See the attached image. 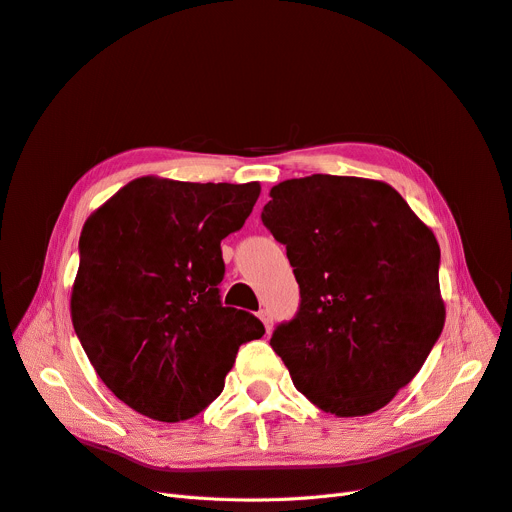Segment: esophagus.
I'll return each mask as SVG.
<instances>
[{
	"label": "esophagus",
	"instance_id": "1",
	"mask_svg": "<svg viewBox=\"0 0 512 512\" xmlns=\"http://www.w3.org/2000/svg\"><path fill=\"white\" fill-rule=\"evenodd\" d=\"M258 317L264 323V327H267V332H271L273 330V315H271V311L269 309H260Z\"/></svg>",
	"mask_w": 512,
	"mask_h": 512
}]
</instances>
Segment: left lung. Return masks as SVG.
<instances>
[{
	"label": "left lung",
	"mask_w": 512,
	"mask_h": 512,
	"mask_svg": "<svg viewBox=\"0 0 512 512\" xmlns=\"http://www.w3.org/2000/svg\"><path fill=\"white\" fill-rule=\"evenodd\" d=\"M262 222L300 288L271 346L319 410L367 416L420 372L441 336V250L386 182L313 174L271 189Z\"/></svg>",
	"instance_id": "8db88e82"
}]
</instances>
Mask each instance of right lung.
I'll return each instance as SVG.
<instances>
[{
  "label": "right lung",
  "instance_id": "add662e5",
  "mask_svg": "<svg viewBox=\"0 0 512 512\" xmlns=\"http://www.w3.org/2000/svg\"><path fill=\"white\" fill-rule=\"evenodd\" d=\"M258 195V182L142 176L86 220L73 327L100 380L138 414L197 416L222 393L239 346L262 338V321L222 306L218 288L220 241Z\"/></svg>",
  "mask_w": 512,
  "mask_h": 512
}]
</instances>
